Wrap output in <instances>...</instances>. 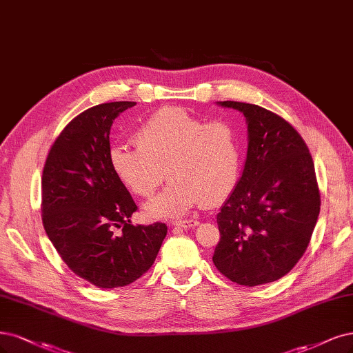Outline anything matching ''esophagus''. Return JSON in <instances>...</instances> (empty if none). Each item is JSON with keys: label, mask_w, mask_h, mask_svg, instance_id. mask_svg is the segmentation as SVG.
Here are the masks:
<instances>
[{"label": "esophagus", "mask_w": 353, "mask_h": 353, "mask_svg": "<svg viewBox=\"0 0 353 353\" xmlns=\"http://www.w3.org/2000/svg\"><path fill=\"white\" fill-rule=\"evenodd\" d=\"M174 226L184 228V229H192V228L199 226V221H194V219H190V221H179V222H174Z\"/></svg>", "instance_id": "esophagus-1"}]
</instances>
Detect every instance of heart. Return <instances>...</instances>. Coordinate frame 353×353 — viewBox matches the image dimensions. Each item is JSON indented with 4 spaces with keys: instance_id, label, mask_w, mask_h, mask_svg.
Segmentation results:
<instances>
[{
    "instance_id": "heart-1",
    "label": "heart",
    "mask_w": 353,
    "mask_h": 353,
    "mask_svg": "<svg viewBox=\"0 0 353 353\" xmlns=\"http://www.w3.org/2000/svg\"><path fill=\"white\" fill-rule=\"evenodd\" d=\"M137 144L112 145L109 161L118 179L139 197H152L168 176L169 185L145 204L156 219H179L201 203L216 205L234 191L242 163L238 128L185 109L166 106L137 130Z\"/></svg>"
}]
</instances>
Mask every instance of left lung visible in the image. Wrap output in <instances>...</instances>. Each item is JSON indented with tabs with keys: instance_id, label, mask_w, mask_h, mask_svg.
<instances>
[{
	"instance_id": "obj_1",
	"label": "left lung",
	"mask_w": 353,
	"mask_h": 353,
	"mask_svg": "<svg viewBox=\"0 0 353 353\" xmlns=\"http://www.w3.org/2000/svg\"><path fill=\"white\" fill-rule=\"evenodd\" d=\"M244 114V171L217 213L216 269L229 281L257 286L283 277L305 252L320 213V191L305 141L267 109L225 101Z\"/></svg>"
}]
</instances>
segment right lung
I'll use <instances>...</instances> for the list:
<instances>
[{"instance_id": "add662e5", "label": "right lung", "mask_w": 353, "mask_h": 353, "mask_svg": "<svg viewBox=\"0 0 353 353\" xmlns=\"http://www.w3.org/2000/svg\"><path fill=\"white\" fill-rule=\"evenodd\" d=\"M136 102L101 103L63 130L42 174V222L61 259L84 281L114 289L148 272L168 228L131 225L137 205L114 174L109 132Z\"/></svg>"}]
</instances>
